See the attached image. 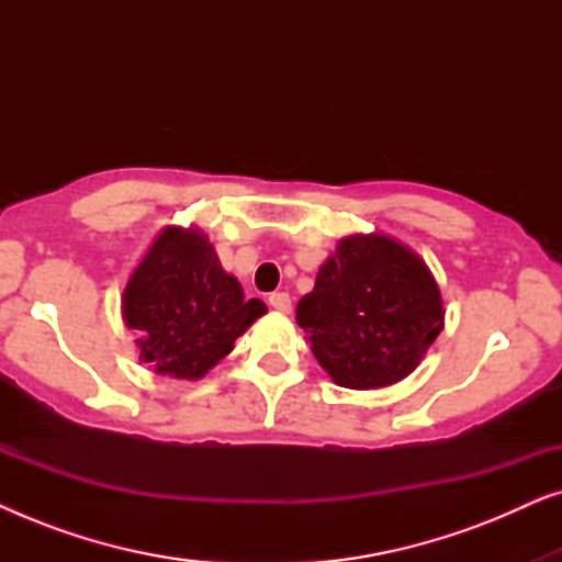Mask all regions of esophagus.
Listing matches in <instances>:
<instances>
[{"label": "esophagus", "mask_w": 562, "mask_h": 562, "mask_svg": "<svg viewBox=\"0 0 562 562\" xmlns=\"http://www.w3.org/2000/svg\"><path fill=\"white\" fill-rule=\"evenodd\" d=\"M268 304H271L273 310L281 312V314H289L291 312V296L283 294V291H276V294L268 296Z\"/></svg>", "instance_id": "obj_1"}]
</instances>
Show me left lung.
<instances>
[{
	"mask_svg": "<svg viewBox=\"0 0 562 562\" xmlns=\"http://www.w3.org/2000/svg\"><path fill=\"white\" fill-rule=\"evenodd\" d=\"M440 289L417 252L386 235H352L296 306L319 366L345 389L409 375L442 329Z\"/></svg>",
	"mask_w": 562,
	"mask_h": 562,
	"instance_id": "obj_1",
	"label": "left lung"
}]
</instances>
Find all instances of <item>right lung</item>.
I'll return each instance as SVG.
<instances>
[{
	"instance_id": "add662e5",
	"label": "right lung",
	"mask_w": 562,
	"mask_h": 562,
	"mask_svg": "<svg viewBox=\"0 0 562 562\" xmlns=\"http://www.w3.org/2000/svg\"><path fill=\"white\" fill-rule=\"evenodd\" d=\"M137 348L156 373L202 379L233 342L266 314L260 299L245 302L235 276L199 229L168 227L135 268L122 299Z\"/></svg>"
}]
</instances>
